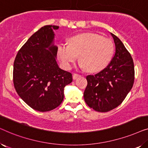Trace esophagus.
I'll return each instance as SVG.
<instances>
[{"label": "esophagus", "instance_id": "esophagus-1", "mask_svg": "<svg viewBox=\"0 0 148 148\" xmlns=\"http://www.w3.org/2000/svg\"><path fill=\"white\" fill-rule=\"evenodd\" d=\"M79 77H81V75H79V74L74 73L73 75V79H76L77 78Z\"/></svg>", "mask_w": 148, "mask_h": 148}]
</instances>
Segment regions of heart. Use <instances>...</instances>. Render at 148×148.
Returning <instances> with one entry per match:
<instances>
[{
  "mask_svg": "<svg viewBox=\"0 0 148 148\" xmlns=\"http://www.w3.org/2000/svg\"><path fill=\"white\" fill-rule=\"evenodd\" d=\"M114 46L110 40L92 33L73 36L69 44H60L57 54L62 66L69 69L79 58V66L90 72H97L106 66L111 59Z\"/></svg>",
  "mask_w": 148,
  "mask_h": 148,
  "instance_id": "heart-1",
  "label": "heart"
}]
</instances>
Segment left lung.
Listing matches in <instances>:
<instances>
[{
	"label": "left lung",
	"mask_w": 148,
	"mask_h": 148,
	"mask_svg": "<svg viewBox=\"0 0 148 148\" xmlns=\"http://www.w3.org/2000/svg\"><path fill=\"white\" fill-rule=\"evenodd\" d=\"M115 44V54L104 69L86 77L88 86L84 97L94 110L106 112L119 106L134 83V64L131 54L120 39L110 33Z\"/></svg>",
	"instance_id": "8db88e82"
}]
</instances>
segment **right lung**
Listing matches in <instances>:
<instances>
[{"instance_id":"obj_1","label":"right lung","mask_w":148,"mask_h":148,"mask_svg":"<svg viewBox=\"0 0 148 148\" xmlns=\"http://www.w3.org/2000/svg\"><path fill=\"white\" fill-rule=\"evenodd\" d=\"M56 25H45L34 33L19 50L13 65V83L20 98L34 110L47 112L64 98L72 74L59 68L54 45Z\"/></svg>"}]
</instances>
